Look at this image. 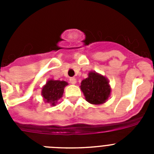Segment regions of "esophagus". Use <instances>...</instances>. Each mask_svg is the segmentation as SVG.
I'll use <instances>...</instances> for the list:
<instances>
[{
    "instance_id": "34e87169",
    "label": "esophagus",
    "mask_w": 154,
    "mask_h": 154,
    "mask_svg": "<svg viewBox=\"0 0 154 154\" xmlns=\"http://www.w3.org/2000/svg\"><path fill=\"white\" fill-rule=\"evenodd\" d=\"M69 82H70L71 84H75L76 83V79L72 77V78L69 79Z\"/></svg>"
}]
</instances>
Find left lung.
I'll return each mask as SVG.
<instances>
[{
	"label": "left lung",
	"instance_id": "8db88e82",
	"mask_svg": "<svg viewBox=\"0 0 154 154\" xmlns=\"http://www.w3.org/2000/svg\"><path fill=\"white\" fill-rule=\"evenodd\" d=\"M81 89L87 102L92 104H102L110 95V87L106 77L96 72L89 73V77L82 80Z\"/></svg>",
	"mask_w": 154,
	"mask_h": 154
}]
</instances>
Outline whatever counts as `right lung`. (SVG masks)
Here are the masks:
<instances>
[{
  "label": "right lung",
  "mask_w": 154,
  "mask_h": 154,
  "mask_svg": "<svg viewBox=\"0 0 154 154\" xmlns=\"http://www.w3.org/2000/svg\"><path fill=\"white\" fill-rule=\"evenodd\" d=\"M68 83L65 81L59 80H50L42 89V94L45 100L55 106V103L63 95L64 88Z\"/></svg>",
  "instance_id": "add662e5"
}]
</instances>
